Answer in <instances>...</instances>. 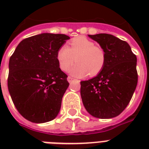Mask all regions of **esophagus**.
<instances>
[{
    "label": "esophagus",
    "mask_w": 149,
    "mask_h": 149,
    "mask_svg": "<svg viewBox=\"0 0 149 149\" xmlns=\"http://www.w3.org/2000/svg\"><path fill=\"white\" fill-rule=\"evenodd\" d=\"M67 80H68V82H69V83H71V82H72L73 80H75V79H74V78H72V77H67Z\"/></svg>",
    "instance_id": "34e87169"
}]
</instances>
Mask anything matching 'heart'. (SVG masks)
<instances>
[{"instance_id":"obj_1","label":"heart","mask_w":149,"mask_h":149,"mask_svg":"<svg viewBox=\"0 0 149 149\" xmlns=\"http://www.w3.org/2000/svg\"><path fill=\"white\" fill-rule=\"evenodd\" d=\"M56 58L58 65L63 71H68L75 58L77 63L70 70V73L77 77L90 74L93 77L101 72L106 56L102 48L95 45L93 41L79 36L70 42V47L63 45L58 48Z\"/></svg>"}]
</instances>
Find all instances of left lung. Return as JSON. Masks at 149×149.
I'll use <instances>...</instances> for the list:
<instances>
[{"mask_svg":"<svg viewBox=\"0 0 149 149\" xmlns=\"http://www.w3.org/2000/svg\"><path fill=\"white\" fill-rule=\"evenodd\" d=\"M88 36L99 43L106 60L97 77L80 82L82 101L93 117L114 118L126 108L136 89L137 57L125 41L112 35Z\"/></svg>","mask_w":149,"mask_h":149,"instance_id":"obj_1","label":"left lung"}]
</instances>
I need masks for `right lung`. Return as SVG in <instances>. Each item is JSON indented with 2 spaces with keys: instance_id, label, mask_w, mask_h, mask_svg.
<instances>
[{
  "instance_id": "right-lung-1",
  "label": "right lung",
  "mask_w": 149,
  "mask_h": 149,
  "mask_svg": "<svg viewBox=\"0 0 149 149\" xmlns=\"http://www.w3.org/2000/svg\"><path fill=\"white\" fill-rule=\"evenodd\" d=\"M70 37L43 33L24 38L9 60L8 87L15 107L34 123L53 120L69 86L56 53Z\"/></svg>"
}]
</instances>
